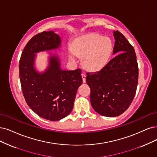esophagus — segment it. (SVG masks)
Segmentation results:
<instances>
[{"label": "esophagus", "mask_w": 157, "mask_h": 157, "mask_svg": "<svg viewBox=\"0 0 157 157\" xmlns=\"http://www.w3.org/2000/svg\"><path fill=\"white\" fill-rule=\"evenodd\" d=\"M82 79H83V82L85 83L86 82V74H84V73H82Z\"/></svg>", "instance_id": "obj_1"}]
</instances>
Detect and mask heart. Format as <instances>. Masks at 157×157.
I'll use <instances>...</instances> for the list:
<instances>
[{
    "instance_id": "b5f03b06",
    "label": "heart",
    "mask_w": 157,
    "mask_h": 157,
    "mask_svg": "<svg viewBox=\"0 0 157 157\" xmlns=\"http://www.w3.org/2000/svg\"><path fill=\"white\" fill-rule=\"evenodd\" d=\"M111 52V40L107 37L98 35L84 37L72 49L75 56L83 57L84 68L90 71H99L105 66ZM69 59L74 61L72 56H70Z\"/></svg>"
}]
</instances>
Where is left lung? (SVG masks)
I'll return each instance as SVG.
<instances>
[{"mask_svg":"<svg viewBox=\"0 0 157 157\" xmlns=\"http://www.w3.org/2000/svg\"><path fill=\"white\" fill-rule=\"evenodd\" d=\"M113 34V54L117 55L100 71L86 73L92 107L98 114L107 117H117L129 108L138 80L134 48L119 31Z\"/></svg>","mask_w":157,"mask_h":157,"instance_id":"obj_1","label":"left lung"}]
</instances>
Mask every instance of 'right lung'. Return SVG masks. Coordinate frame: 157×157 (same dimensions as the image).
Returning <instances> with one entry per match:
<instances>
[{"mask_svg":"<svg viewBox=\"0 0 157 157\" xmlns=\"http://www.w3.org/2000/svg\"><path fill=\"white\" fill-rule=\"evenodd\" d=\"M61 39L53 31L33 36L23 50L19 61V78L23 96L32 111L50 121L60 120L71 113L79 86L82 70L62 71L59 58L52 56L49 67L42 74L34 69L35 54L58 48Z\"/></svg>","mask_w":157,"mask_h":157,"instance_id":"right-lung-1","label":"right lung"}]
</instances>
